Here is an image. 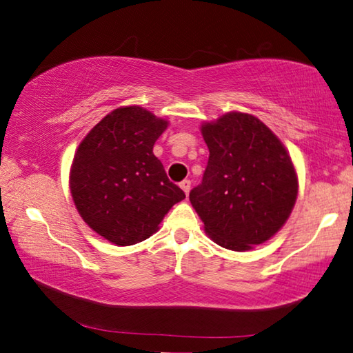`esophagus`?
I'll list each match as a JSON object with an SVG mask.
<instances>
[{
    "label": "esophagus",
    "mask_w": 353,
    "mask_h": 353,
    "mask_svg": "<svg viewBox=\"0 0 353 353\" xmlns=\"http://www.w3.org/2000/svg\"><path fill=\"white\" fill-rule=\"evenodd\" d=\"M180 188L184 190V194L189 195V192H190V181L189 180H183L180 183Z\"/></svg>",
    "instance_id": "34e87169"
}]
</instances>
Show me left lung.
Instances as JSON below:
<instances>
[{
    "label": "left lung",
    "mask_w": 353,
    "mask_h": 353,
    "mask_svg": "<svg viewBox=\"0 0 353 353\" xmlns=\"http://www.w3.org/2000/svg\"><path fill=\"white\" fill-rule=\"evenodd\" d=\"M209 148L203 181L189 194L215 243L248 251L285 223L298 196V176L279 138L256 116L226 113L201 125Z\"/></svg>",
    "instance_id": "left-lung-1"
}]
</instances>
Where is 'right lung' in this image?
I'll use <instances>...</instances> for the list:
<instances>
[{
    "label": "right lung",
    "instance_id": "right-lung-1",
    "mask_svg": "<svg viewBox=\"0 0 353 353\" xmlns=\"http://www.w3.org/2000/svg\"><path fill=\"white\" fill-rule=\"evenodd\" d=\"M167 123L138 105L116 108L74 154V205L85 223L111 243L128 246L148 239L169 209L186 199L153 154Z\"/></svg>",
    "mask_w": 353,
    "mask_h": 353
}]
</instances>
